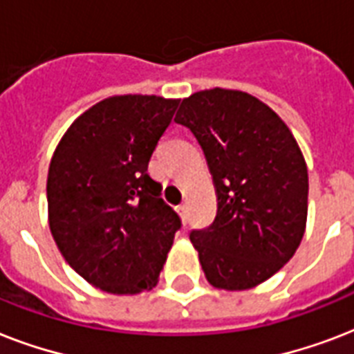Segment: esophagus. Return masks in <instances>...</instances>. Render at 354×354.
Wrapping results in <instances>:
<instances>
[{
    "label": "esophagus",
    "mask_w": 354,
    "mask_h": 354,
    "mask_svg": "<svg viewBox=\"0 0 354 354\" xmlns=\"http://www.w3.org/2000/svg\"><path fill=\"white\" fill-rule=\"evenodd\" d=\"M178 211H180V213H182L183 218H185V213H187V205H185V204H180V205H178Z\"/></svg>",
    "instance_id": "1"
}]
</instances>
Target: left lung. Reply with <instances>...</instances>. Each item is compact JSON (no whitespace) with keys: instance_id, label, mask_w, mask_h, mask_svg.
I'll return each mask as SVG.
<instances>
[{"instance_id":"1","label":"left lung","mask_w":354,"mask_h":354,"mask_svg":"<svg viewBox=\"0 0 354 354\" xmlns=\"http://www.w3.org/2000/svg\"><path fill=\"white\" fill-rule=\"evenodd\" d=\"M216 187V216L189 239L211 285L246 290L279 272L305 233L308 174L285 122L250 93L205 90L183 99Z\"/></svg>"}]
</instances>
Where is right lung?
I'll return each mask as SVG.
<instances>
[{
	"instance_id": "add662e5",
	"label": "right lung",
	"mask_w": 354,
	"mask_h": 354,
	"mask_svg": "<svg viewBox=\"0 0 354 354\" xmlns=\"http://www.w3.org/2000/svg\"><path fill=\"white\" fill-rule=\"evenodd\" d=\"M178 101L104 99L68 128L47 174L49 227L71 268L110 294L156 285L182 221L149 174Z\"/></svg>"
}]
</instances>
